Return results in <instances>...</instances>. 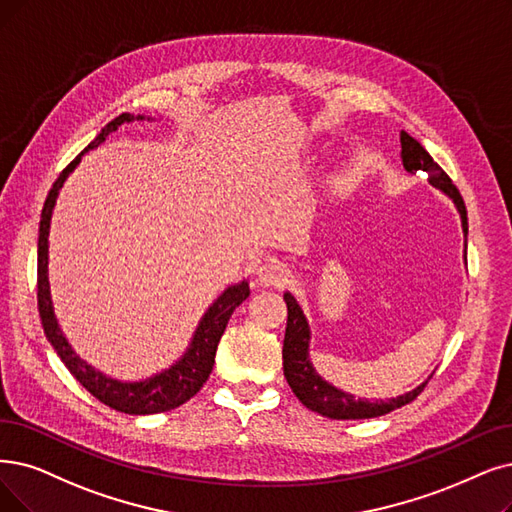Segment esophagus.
Masks as SVG:
<instances>
[{
    "mask_svg": "<svg viewBox=\"0 0 512 512\" xmlns=\"http://www.w3.org/2000/svg\"><path fill=\"white\" fill-rule=\"evenodd\" d=\"M256 277L262 285H273V288H283V285L290 283V269L285 267L283 262L275 260V258H269L264 260L260 267L256 269Z\"/></svg>",
    "mask_w": 512,
    "mask_h": 512,
    "instance_id": "esophagus-1",
    "label": "esophagus"
}]
</instances>
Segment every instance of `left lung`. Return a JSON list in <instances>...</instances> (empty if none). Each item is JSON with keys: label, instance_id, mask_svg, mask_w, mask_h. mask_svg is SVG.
<instances>
[{"label": "left lung", "instance_id": "obj_1", "mask_svg": "<svg viewBox=\"0 0 512 512\" xmlns=\"http://www.w3.org/2000/svg\"><path fill=\"white\" fill-rule=\"evenodd\" d=\"M401 138V161L405 172L416 174L426 172L428 182L441 191L445 197L452 199L460 214L462 233H464V258H466V237H468V218H466V206L462 201L460 191L452 185L449 176L437 166L435 159L426 153V149L420 145L416 138H412L405 130L399 134ZM283 300L288 304V327H285L283 338V376L288 380L294 395L300 399L302 405L309 410L334 420H363V418H378L388 412L403 407L405 403L414 401L424 384L428 382V376L422 384H418L412 391H407L399 397L380 399V401H367V399H355L353 395L344 393L342 388H336L327 380H323L311 361V327L306 321L298 300L290 294L283 292Z\"/></svg>", "mask_w": 512, "mask_h": 512}]
</instances>
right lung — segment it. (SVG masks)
I'll use <instances>...</instances> for the list:
<instances>
[{"label": "right lung", "instance_id": "1", "mask_svg": "<svg viewBox=\"0 0 512 512\" xmlns=\"http://www.w3.org/2000/svg\"><path fill=\"white\" fill-rule=\"evenodd\" d=\"M136 119H153L145 115H134V113H121L115 117L111 124L100 130V134L90 142V145L81 151L69 166L63 170L52 185L44 210L42 220H39V239H37V306H39V317H42L44 334L48 342L54 346L56 355L67 365V370L79 380V384L92 393L98 401L113 407L117 412L132 414V416H149V414H161L174 410V407L187 403L191 397L199 393L203 382L208 380L212 367L218 342L224 334V327H227L233 311L237 306L250 296V283L248 279H241L239 283L229 285L210 306L208 311L203 313L199 319L193 338L187 346V351L182 353L170 367L161 370L149 378H142L136 382L130 380H117L100 370L88 361L81 359L73 346L69 344L67 336L60 330V323L54 313L52 304V292H50V277H48V264H50V224L52 214L60 189H63L65 180L69 174L79 166L84 153L96 149L98 145L107 140L109 134H113L121 124H130Z\"/></svg>", "mask_w": 512, "mask_h": 512}]
</instances>
